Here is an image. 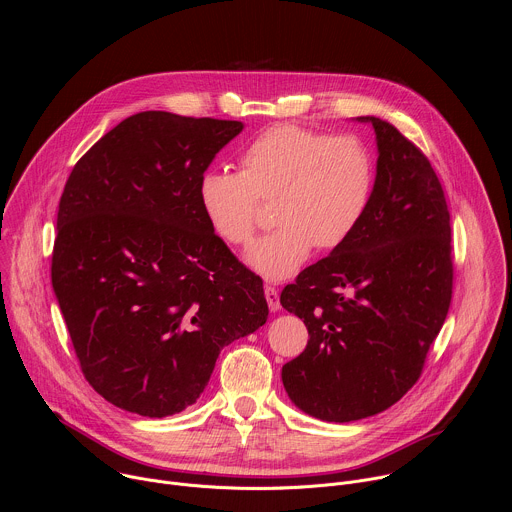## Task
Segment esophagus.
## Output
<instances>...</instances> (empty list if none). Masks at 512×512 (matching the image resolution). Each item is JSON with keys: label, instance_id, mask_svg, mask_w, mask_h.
Instances as JSON below:
<instances>
[{"label": "esophagus", "instance_id": "esophagus-1", "mask_svg": "<svg viewBox=\"0 0 512 512\" xmlns=\"http://www.w3.org/2000/svg\"><path fill=\"white\" fill-rule=\"evenodd\" d=\"M265 298H267V306L271 312H277L281 308L279 304V291L273 285H265Z\"/></svg>", "mask_w": 512, "mask_h": 512}]
</instances>
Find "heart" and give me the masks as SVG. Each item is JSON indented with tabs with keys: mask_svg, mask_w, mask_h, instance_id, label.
<instances>
[{
	"mask_svg": "<svg viewBox=\"0 0 512 512\" xmlns=\"http://www.w3.org/2000/svg\"><path fill=\"white\" fill-rule=\"evenodd\" d=\"M375 158L360 137L275 123L239 154V172L214 168L198 180V204L212 233L233 247L251 245L261 202H273L275 231L257 241L249 263L279 281L300 271L312 249L342 247L367 216Z\"/></svg>",
	"mask_w": 512,
	"mask_h": 512,
	"instance_id": "b5f03b06",
	"label": "heart"
}]
</instances>
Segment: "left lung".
Masks as SVG:
<instances>
[{"instance_id": "8db88e82", "label": "left lung", "mask_w": 512, "mask_h": 512, "mask_svg": "<svg viewBox=\"0 0 512 512\" xmlns=\"http://www.w3.org/2000/svg\"><path fill=\"white\" fill-rule=\"evenodd\" d=\"M360 121L373 123L379 145L369 212L279 298L310 334L304 352L283 364V387L302 411L336 423L385 411L419 381L454 287L440 178L395 125Z\"/></svg>"}]
</instances>
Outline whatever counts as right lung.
Returning <instances> with one entry per match:
<instances>
[{"instance_id":"add662e5","label":"right lung","mask_w":512,"mask_h":512,"mask_svg":"<svg viewBox=\"0 0 512 512\" xmlns=\"http://www.w3.org/2000/svg\"><path fill=\"white\" fill-rule=\"evenodd\" d=\"M241 121L141 111L72 168L52 287L89 385L119 409L192 405L233 340L267 322L263 281L218 239L198 180Z\"/></svg>"}]
</instances>
